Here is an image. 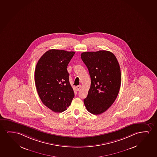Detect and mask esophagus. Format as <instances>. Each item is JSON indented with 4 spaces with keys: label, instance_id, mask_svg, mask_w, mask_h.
<instances>
[{
    "label": "esophagus",
    "instance_id": "1",
    "mask_svg": "<svg viewBox=\"0 0 157 157\" xmlns=\"http://www.w3.org/2000/svg\"><path fill=\"white\" fill-rule=\"evenodd\" d=\"M81 88V85H79V86H76V89H77V90H80Z\"/></svg>",
    "mask_w": 157,
    "mask_h": 157
}]
</instances>
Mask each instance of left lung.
<instances>
[{
  "label": "left lung",
  "instance_id": "1",
  "mask_svg": "<svg viewBox=\"0 0 157 157\" xmlns=\"http://www.w3.org/2000/svg\"><path fill=\"white\" fill-rule=\"evenodd\" d=\"M81 56L91 78L84 105L89 113L101 114L111 106L119 93L121 84L119 63L109 51L83 52Z\"/></svg>",
  "mask_w": 157,
  "mask_h": 157
}]
</instances>
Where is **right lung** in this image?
<instances>
[{"label": "right lung", "mask_w": 157, "mask_h": 157, "mask_svg": "<svg viewBox=\"0 0 157 157\" xmlns=\"http://www.w3.org/2000/svg\"><path fill=\"white\" fill-rule=\"evenodd\" d=\"M74 54L51 49L43 54L36 66L34 80L38 95L44 105L55 113L66 110L74 97L67 69Z\"/></svg>", "instance_id": "obj_1"}]
</instances>
